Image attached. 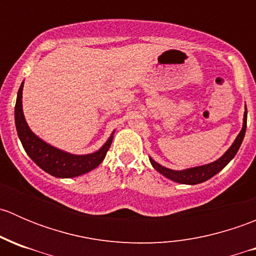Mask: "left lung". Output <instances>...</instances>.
I'll list each match as a JSON object with an SVG mask.
<instances>
[{
    "instance_id": "1",
    "label": "left lung",
    "mask_w": 256,
    "mask_h": 256,
    "mask_svg": "<svg viewBox=\"0 0 256 256\" xmlns=\"http://www.w3.org/2000/svg\"><path fill=\"white\" fill-rule=\"evenodd\" d=\"M246 116H248V112H246V108H245L244 124H242V128L239 132L238 138H236L234 144L229 147L228 151H226L220 158L214 161L213 164L194 167V168H188V170H184V171H174V170H170V168H166V167L161 166V164L154 162L152 158H150V162H151L152 166H154L160 174H162L164 177L170 178V180H174V182L184 183V184H197V183L204 182V180H209V178L216 176L219 171H222V170H223L236 154L240 144L242 142V138H244L245 136V130H246Z\"/></svg>"
}]
</instances>
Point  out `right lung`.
I'll return each instance as SVG.
<instances>
[{
	"instance_id": "add662e5",
	"label": "right lung",
	"mask_w": 256,
	"mask_h": 256,
	"mask_svg": "<svg viewBox=\"0 0 256 256\" xmlns=\"http://www.w3.org/2000/svg\"><path fill=\"white\" fill-rule=\"evenodd\" d=\"M22 89L23 82L20 84L17 94L16 106H14V122H16L18 138L22 142L23 148L36 164H38L43 171L54 177L70 178L86 174L102 164L112 142V136L99 151L84 154V156L68 154L46 144L30 131L26 122L22 112Z\"/></svg>"
}]
</instances>
